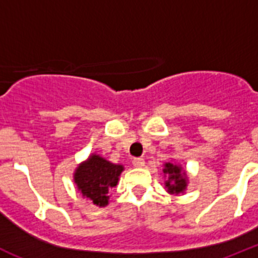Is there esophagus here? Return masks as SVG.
<instances>
[{"mask_svg":"<svg viewBox=\"0 0 258 258\" xmlns=\"http://www.w3.org/2000/svg\"><path fill=\"white\" fill-rule=\"evenodd\" d=\"M132 163H133V165L136 168H142V166H145V160H143L142 157H134Z\"/></svg>","mask_w":258,"mask_h":258,"instance_id":"obj_1","label":"esophagus"}]
</instances>
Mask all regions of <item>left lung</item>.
I'll return each mask as SVG.
<instances>
[{"instance_id": "obj_1", "label": "left lung", "mask_w": 258, "mask_h": 258, "mask_svg": "<svg viewBox=\"0 0 258 258\" xmlns=\"http://www.w3.org/2000/svg\"><path fill=\"white\" fill-rule=\"evenodd\" d=\"M163 173L166 175L165 187L168 188L166 190L168 192L175 194V195L184 192L187 187V177L181 166L172 163H165Z\"/></svg>"}]
</instances>
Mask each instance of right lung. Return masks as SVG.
I'll return each mask as SVG.
<instances>
[{
    "mask_svg": "<svg viewBox=\"0 0 258 258\" xmlns=\"http://www.w3.org/2000/svg\"><path fill=\"white\" fill-rule=\"evenodd\" d=\"M122 170V165L109 163L99 155L93 154L77 166L74 181L84 198H88L95 206L106 207L109 190L117 184Z\"/></svg>",
    "mask_w": 258,
    "mask_h": 258,
    "instance_id": "1",
    "label": "right lung"
}]
</instances>
